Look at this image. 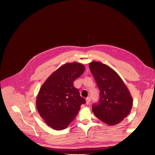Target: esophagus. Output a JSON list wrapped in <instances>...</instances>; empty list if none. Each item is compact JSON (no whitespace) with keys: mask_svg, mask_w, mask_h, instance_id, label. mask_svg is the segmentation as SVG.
Listing matches in <instances>:
<instances>
[{"mask_svg":"<svg viewBox=\"0 0 155 155\" xmlns=\"http://www.w3.org/2000/svg\"><path fill=\"white\" fill-rule=\"evenodd\" d=\"M91 97H87V98H86V104H89V103H90V102H91Z\"/></svg>","mask_w":155,"mask_h":155,"instance_id":"esophagus-1","label":"esophagus"}]
</instances>
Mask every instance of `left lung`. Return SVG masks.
Returning a JSON list of instances; mask_svg holds the SVG:
<instances>
[{"mask_svg": "<svg viewBox=\"0 0 155 155\" xmlns=\"http://www.w3.org/2000/svg\"><path fill=\"white\" fill-rule=\"evenodd\" d=\"M100 91L98 104L92 106L95 116L103 122L114 126L120 123L130 112L133 99L119 75L109 66L99 61L89 64Z\"/></svg>", "mask_w": 155, "mask_h": 155, "instance_id": "1", "label": "left lung"}]
</instances>
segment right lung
Instances as JSON below:
<instances>
[{
    "instance_id": "right-lung-1",
    "label": "right lung",
    "mask_w": 155,
    "mask_h": 155,
    "mask_svg": "<svg viewBox=\"0 0 155 155\" xmlns=\"http://www.w3.org/2000/svg\"><path fill=\"white\" fill-rule=\"evenodd\" d=\"M85 66L68 63L54 72L42 84L36 98L38 112L46 124L57 130L66 129L86 103L74 81L83 74Z\"/></svg>"
}]
</instances>
